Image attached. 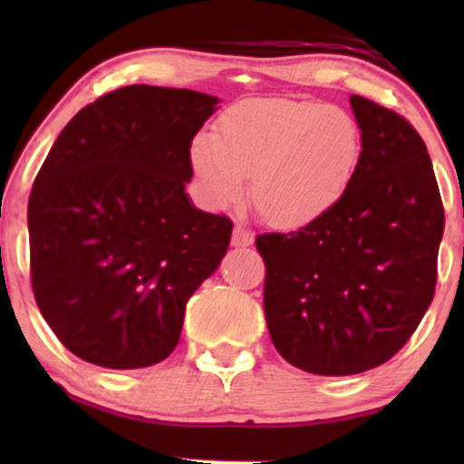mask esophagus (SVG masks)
I'll use <instances>...</instances> for the list:
<instances>
[{
    "label": "esophagus",
    "mask_w": 464,
    "mask_h": 464,
    "mask_svg": "<svg viewBox=\"0 0 464 464\" xmlns=\"http://www.w3.org/2000/svg\"><path fill=\"white\" fill-rule=\"evenodd\" d=\"M253 239H255V236L250 228L242 227V225H236V228H233V239H231L233 246H250V244H253Z\"/></svg>",
    "instance_id": "obj_1"
}]
</instances>
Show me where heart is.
Listing matches in <instances>:
<instances>
[{
  "mask_svg": "<svg viewBox=\"0 0 464 464\" xmlns=\"http://www.w3.org/2000/svg\"><path fill=\"white\" fill-rule=\"evenodd\" d=\"M362 132L344 111L321 102L255 98L233 104L218 135H200L191 165L211 205H236L250 179V200L268 225L316 222L347 194L358 172Z\"/></svg>",
  "mask_w": 464,
  "mask_h": 464,
  "instance_id": "heart-1",
  "label": "heart"
}]
</instances>
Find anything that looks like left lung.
Listing matches in <instances>:
<instances>
[{
    "mask_svg": "<svg viewBox=\"0 0 464 464\" xmlns=\"http://www.w3.org/2000/svg\"><path fill=\"white\" fill-rule=\"evenodd\" d=\"M362 157L329 214L255 239L264 312L281 358L314 375H355L408 343L436 290L445 211L428 148L406 117L351 95Z\"/></svg>",
    "mask_w": 464,
    "mask_h": 464,
    "instance_id": "8db88e82",
    "label": "left lung"
}]
</instances>
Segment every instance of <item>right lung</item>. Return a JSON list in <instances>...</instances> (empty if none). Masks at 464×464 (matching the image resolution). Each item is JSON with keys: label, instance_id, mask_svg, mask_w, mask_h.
<instances>
[{"label": "right lung", "instance_id": "right-lung-1", "mask_svg": "<svg viewBox=\"0 0 464 464\" xmlns=\"http://www.w3.org/2000/svg\"><path fill=\"white\" fill-rule=\"evenodd\" d=\"M218 98L130 84L80 109L28 200L30 276L73 355L143 369L179 344L185 305L231 242L227 216L196 209L189 148Z\"/></svg>", "mask_w": 464, "mask_h": 464}]
</instances>
